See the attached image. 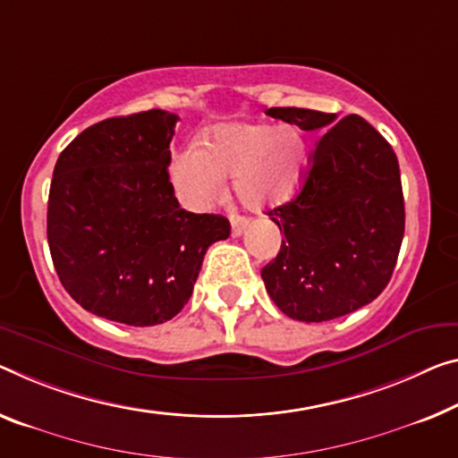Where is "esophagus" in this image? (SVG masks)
Listing matches in <instances>:
<instances>
[{"label":"esophagus","mask_w":458,"mask_h":458,"mask_svg":"<svg viewBox=\"0 0 458 458\" xmlns=\"http://www.w3.org/2000/svg\"><path fill=\"white\" fill-rule=\"evenodd\" d=\"M245 227H248V219H245V216H237V215L231 216V233H233V237L242 235Z\"/></svg>","instance_id":"obj_1"}]
</instances>
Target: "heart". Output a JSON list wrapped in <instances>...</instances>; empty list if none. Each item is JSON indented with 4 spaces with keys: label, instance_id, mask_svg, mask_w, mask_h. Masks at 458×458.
Returning a JSON list of instances; mask_svg holds the SVG:
<instances>
[{
    "label": "heart",
    "instance_id": "b5f03b06",
    "mask_svg": "<svg viewBox=\"0 0 458 458\" xmlns=\"http://www.w3.org/2000/svg\"><path fill=\"white\" fill-rule=\"evenodd\" d=\"M309 167V145L293 124H223L207 145H188L172 161V178L182 202L205 210L219 199L225 178L251 210L291 200Z\"/></svg>",
    "mask_w": 458,
    "mask_h": 458
}]
</instances>
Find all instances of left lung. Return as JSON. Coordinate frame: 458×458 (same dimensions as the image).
Listing matches in <instances>:
<instances>
[{"label":"left lung","mask_w":458,"mask_h":458,"mask_svg":"<svg viewBox=\"0 0 458 458\" xmlns=\"http://www.w3.org/2000/svg\"><path fill=\"white\" fill-rule=\"evenodd\" d=\"M266 114L321 132L301 192L268 210L284 233L262 268L270 299L291 319L319 323L369 305L389 284L405 231L393 147L362 116L307 108Z\"/></svg>","instance_id":"obj_1"}]
</instances>
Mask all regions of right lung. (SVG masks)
Instances as JSON below:
<instances>
[{"label":"right lung","instance_id":"1","mask_svg":"<svg viewBox=\"0 0 458 458\" xmlns=\"http://www.w3.org/2000/svg\"><path fill=\"white\" fill-rule=\"evenodd\" d=\"M178 116L106 118L69 143L48 192L47 237L61 284L86 311L135 327L186 305L202 259L231 225L180 208L167 174Z\"/></svg>","mask_w":458,"mask_h":458}]
</instances>
